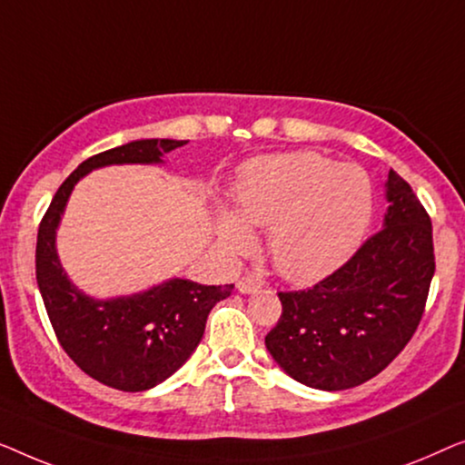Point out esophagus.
<instances>
[{
  "mask_svg": "<svg viewBox=\"0 0 465 465\" xmlns=\"http://www.w3.org/2000/svg\"><path fill=\"white\" fill-rule=\"evenodd\" d=\"M259 289H261V282H259L257 278L244 276V278L238 280V291L240 292H254V291H259Z\"/></svg>",
  "mask_w": 465,
  "mask_h": 465,
  "instance_id": "obj_1",
  "label": "esophagus"
}]
</instances>
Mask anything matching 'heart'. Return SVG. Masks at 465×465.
<instances>
[{"label":"heart","mask_w":465,"mask_h":465,"mask_svg":"<svg viewBox=\"0 0 465 465\" xmlns=\"http://www.w3.org/2000/svg\"><path fill=\"white\" fill-rule=\"evenodd\" d=\"M238 217L219 219L230 254L252 246L251 227L267 230L276 270L295 282L324 276L358 246L372 214V183L356 164L316 152L265 155L248 162L235 183Z\"/></svg>","instance_id":"obj_1"}]
</instances>
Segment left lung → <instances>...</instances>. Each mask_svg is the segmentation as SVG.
<instances>
[{
  "label": "left lung",
  "mask_w": 465,
  "mask_h": 465,
  "mask_svg": "<svg viewBox=\"0 0 465 465\" xmlns=\"http://www.w3.org/2000/svg\"><path fill=\"white\" fill-rule=\"evenodd\" d=\"M383 227L345 263L305 291H280L282 313L265 345L295 381L348 390L404 350L426 312L434 276L431 221L413 189L390 170Z\"/></svg>",
  "instance_id": "8db88e82"
}]
</instances>
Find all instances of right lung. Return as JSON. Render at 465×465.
I'll use <instances>...</instances> for the list:
<instances>
[{
    "label": "right lung",
    "instance_id": "1",
    "mask_svg": "<svg viewBox=\"0 0 465 465\" xmlns=\"http://www.w3.org/2000/svg\"><path fill=\"white\" fill-rule=\"evenodd\" d=\"M185 143L134 141L82 162L58 187L37 230V286L58 343L88 377L122 391L149 390L181 369L204 335L208 313L232 295L233 286H204L174 278L134 297L94 301L69 282L58 263L56 225L71 189L93 168L155 164Z\"/></svg>",
    "mask_w": 465,
    "mask_h": 465
}]
</instances>
